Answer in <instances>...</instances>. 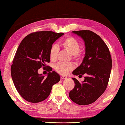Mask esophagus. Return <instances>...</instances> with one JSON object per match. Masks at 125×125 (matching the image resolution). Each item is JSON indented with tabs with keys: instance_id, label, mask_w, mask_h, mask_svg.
Returning <instances> with one entry per match:
<instances>
[{
	"instance_id": "esophagus-1",
	"label": "esophagus",
	"mask_w": 125,
	"mask_h": 125,
	"mask_svg": "<svg viewBox=\"0 0 125 125\" xmlns=\"http://www.w3.org/2000/svg\"><path fill=\"white\" fill-rule=\"evenodd\" d=\"M66 77H64V76H61V79L62 80H64V79H66Z\"/></svg>"
}]
</instances>
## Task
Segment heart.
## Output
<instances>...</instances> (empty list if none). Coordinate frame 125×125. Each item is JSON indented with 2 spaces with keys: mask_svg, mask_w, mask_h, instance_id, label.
I'll use <instances>...</instances> for the list:
<instances>
[{
  "mask_svg": "<svg viewBox=\"0 0 125 125\" xmlns=\"http://www.w3.org/2000/svg\"><path fill=\"white\" fill-rule=\"evenodd\" d=\"M61 45L63 48L72 55L75 59H79L82 55V53L79 50L80 43L77 39L72 37H68L61 41ZM59 51L58 47L56 45H53L49 49V58L52 61L57 59V54ZM74 64L72 63H58L54 66L55 70L59 74H66L68 72L74 68Z\"/></svg>",
  "mask_w": 125,
  "mask_h": 125,
  "instance_id": "1",
  "label": "heart"
}]
</instances>
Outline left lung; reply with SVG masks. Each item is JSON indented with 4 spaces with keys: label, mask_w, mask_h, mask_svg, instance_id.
Listing matches in <instances>:
<instances>
[{
    "label": "left lung",
    "mask_w": 125,
    "mask_h": 125,
    "mask_svg": "<svg viewBox=\"0 0 125 125\" xmlns=\"http://www.w3.org/2000/svg\"><path fill=\"white\" fill-rule=\"evenodd\" d=\"M84 42L85 54L82 62L72 74L86 73L84 80L80 83L75 78L74 87L69 96L80 105L94 103L104 94L107 86L112 68V59L108 48L100 36L91 31H73Z\"/></svg>",
    "instance_id": "obj_1"
}]
</instances>
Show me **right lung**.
<instances>
[{
	"label": "right lung",
	"mask_w": 125,
	"mask_h": 125,
	"mask_svg": "<svg viewBox=\"0 0 125 125\" xmlns=\"http://www.w3.org/2000/svg\"><path fill=\"white\" fill-rule=\"evenodd\" d=\"M64 34L51 31L31 33L19 44L11 66V76L14 84L20 95L27 101L38 103L45 100L52 86L61 77L51 67L49 49L53 43ZM42 66L47 67L50 72L47 78L37 73Z\"/></svg>",
	"instance_id": "right-lung-1"
}]
</instances>
